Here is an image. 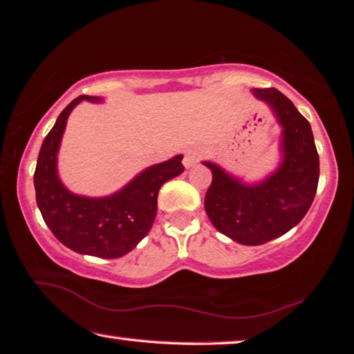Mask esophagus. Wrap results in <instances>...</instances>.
Returning a JSON list of instances; mask_svg holds the SVG:
<instances>
[{"label": "esophagus", "instance_id": "esophagus-1", "mask_svg": "<svg viewBox=\"0 0 354 354\" xmlns=\"http://www.w3.org/2000/svg\"><path fill=\"white\" fill-rule=\"evenodd\" d=\"M200 158H201V151L198 148H189L187 151L184 153V159H183L184 167L185 169H190V167H194L196 162H198Z\"/></svg>", "mask_w": 354, "mask_h": 354}]
</instances>
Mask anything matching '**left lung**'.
I'll list each match as a JSON object with an SVG mask.
<instances>
[{
  "label": "left lung",
  "mask_w": 354,
  "mask_h": 354,
  "mask_svg": "<svg viewBox=\"0 0 354 354\" xmlns=\"http://www.w3.org/2000/svg\"><path fill=\"white\" fill-rule=\"evenodd\" d=\"M254 97L272 107L279 127L283 159L277 170L256 184L226 173L214 162L205 198L209 220L221 234L242 245H262L297 226L313 205L320 162L310 124L277 88H254Z\"/></svg>",
  "instance_id": "1"
}]
</instances>
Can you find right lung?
Masks as SVG:
<instances>
[{
    "label": "right lung",
    "instance_id": "add662e5",
    "mask_svg": "<svg viewBox=\"0 0 354 354\" xmlns=\"http://www.w3.org/2000/svg\"><path fill=\"white\" fill-rule=\"evenodd\" d=\"M82 100L103 101L81 95L59 113L41 143L35 165V200L46 226L65 247L80 254L115 259L134 250L151 230L160 185L184 171L183 156L148 167L109 196L91 198L73 194L59 179L57 153L70 112Z\"/></svg>",
    "mask_w": 354,
    "mask_h": 354
}]
</instances>
